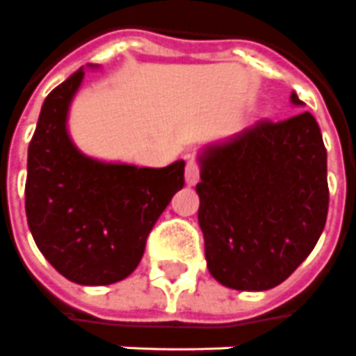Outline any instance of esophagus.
<instances>
[{
	"instance_id": "34e87169",
	"label": "esophagus",
	"mask_w": 356,
	"mask_h": 356,
	"mask_svg": "<svg viewBox=\"0 0 356 356\" xmlns=\"http://www.w3.org/2000/svg\"><path fill=\"white\" fill-rule=\"evenodd\" d=\"M199 174H201V168H199L197 159H190L186 165V182L190 186H195L199 182Z\"/></svg>"
}]
</instances>
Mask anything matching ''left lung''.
I'll return each instance as SVG.
<instances>
[{
	"label": "left lung",
	"instance_id": "obj_1",
	"mask_svg": "<svg viewBox=\"0 0 356 356\" xmlns=\"http://www.w3.org/2000/svg\"><path fill=\"white\" fill-rule=\"evenodd\" d=\"M291 102L303 103L297 93ZM195 190L213 278L239 291L276 287L326 226V147L316 118L307 111L280 122L264 118L207 147Z\"/></svg>",
	"mask_w": 356,
	"mask_h": 356
}]
</instances>
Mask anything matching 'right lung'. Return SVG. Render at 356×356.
I'll use <instances>...</instances> for the list:
<instances>
[{"label":"right lung","instance_id":"obj_1","mask_svg":"<svg viewBox=\"0 0 356 356\" xmlns=\"http://www.w3.org/2000/svg\"><path fill=\"white\" fill-rule=\"evenodd\" d=\"M76 70L45 97L29 145L26 218L55 270L82 286H107L140 264L157 218L184 188V161L165 168L107 165L84 157L67 134Z\"/></svg>","mask_w":356,"mask_h":356}]
</instances>
